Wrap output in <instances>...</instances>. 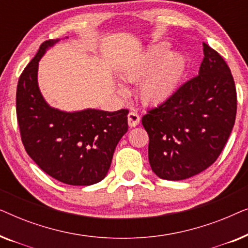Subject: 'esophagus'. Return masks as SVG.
<instances>
[{
	"label": "esophagus",
	"mask_w": 248,
	"mask_h": 248,
	"mask_svg": "<svg viewBox=\"0 0 248 248\" xmlns=\"http://www.w3.org/2000/svg\"><path fill=\"white\" fill-rule=\"evenodd\" d=\"M140 116H139V114L135 113V111H130L127 115V123L131 127L137 126V125L140 123Z\"/></svg>",
	"instance_id": "obj_1"
}]
</instances>
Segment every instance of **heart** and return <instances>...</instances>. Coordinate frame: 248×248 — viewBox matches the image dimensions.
I'll return each mask as SVG.
<instances>
[{"instance_id": "b5f03b06", "label": "heart", "mask_w": 248, "mask_h": 248, "mask_svg": "<svg viewBox=\"0 0 248 248\" xmlns=\"http://www.w3.org/2000/svg\"><path fill=\"white\" fill-rule=\"evenodd\" d=\"M167 44H157L138 56L123 70V78L128 82H138L139 96L145 104L157 105L167 100L175 93L184 74L186 61L178 53H168ZM122 94L125 88H118Z\"/></svg>"}]
</instances>
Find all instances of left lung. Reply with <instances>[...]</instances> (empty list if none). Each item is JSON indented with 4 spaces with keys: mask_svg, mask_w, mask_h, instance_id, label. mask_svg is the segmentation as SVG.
I'll use <instances>...</instances> for the list:
<instances>
[{
    "mask_svg": "<svg viewBox=\"0 0 248 248\" xmlns=\"http://www.w3.org/2000/svg\"><path fill=\"white\" fill-rule=\"evenodd\" d=\"M199 76L142 117L149 162L158 177L182 181L217 160L235 124V81L225 60L203 43Z\"/></svg>",
    "mask_w": 248,
    "mask_h": 248,
    "instance_id": "8db88e82",
    "label": "left lung"
}]
</instances>
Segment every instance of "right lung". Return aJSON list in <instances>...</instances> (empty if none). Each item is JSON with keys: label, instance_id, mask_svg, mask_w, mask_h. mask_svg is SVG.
<instances>
[{"label": "right lung", "instance_id": "1", "mask_svg": "<svg viewBox=\"0 0 248 248\" xmlns=\"http://www.w3.org/2000/svg\"><path fill=\"white\" fill-rule=\"evenodd\" d=\"M60 40L44 42L19 78L20 134L27 154L46 174L67 185H93L106 177L115 148L128 130V110L64 111L47 104L38 87V65Z\"/></svg>", "mask_w": 248, "mask_h": 248}]
</instances>
